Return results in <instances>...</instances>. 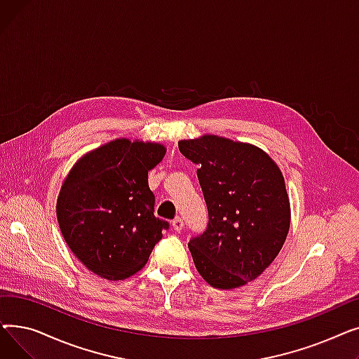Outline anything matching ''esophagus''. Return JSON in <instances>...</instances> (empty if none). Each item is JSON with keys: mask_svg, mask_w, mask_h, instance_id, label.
Masks as SVG:
<instances>
[{"mask_svg": "<svg viewBox=\"0 0 359 359\" xmlns=\"http://www.w3.org/2000/svg\"><path fill=\"white\" fill-rule=\"evenodd\" d=\"M172 225H173V229L176 230V231H182L183 230V227H184V222H183V219L182 218H175L173 219V222H172Z\"/></svg>", "mask_w": 359, "mask_h": 359, "instance_id": "34e87169", "label": "esophagus"}]
</instances>
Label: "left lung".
Masks as SVG:
<instances>
[{
	"instance_id": "left-lung-1",
	"label": "left lung",
	"mask_w": 359,
	"mask_h": 359,
	"mask_svg": "<svg viewBox=\"0 0 359 359\" xmlns=\"http://www.w3.org/2000/svg\"><path fill=\"white\" fill-rule=\"evenodd\" d=\"M179 149L199 165L208 206V229L189 241L199 275L219 290L249 284L275 260L290 231L280 168L262 148L219 135L182 140Z\"/></svg>"
}]
</instances>
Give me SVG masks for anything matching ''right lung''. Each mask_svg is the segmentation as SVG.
Listing matches in <instances>:
<instances>
[{
    "label": "right lung",
    "instance_id": "obj_1",
    "mask_svg": "<svg viewBox=\"0 0 359 359\" xmlns=\"http://www.w3.org/2000/svg\"><path fill=\"white\" fill-rule=\"evenodd\" d=\"M165 145L116 138L87 151L71 167L56 199L67 246L93 273L122 280L141 271L167 222L154 217L148 170Z\"/></svg>",
    "mask_w": 359,
    "mask_h": 359
}]
</instances>
